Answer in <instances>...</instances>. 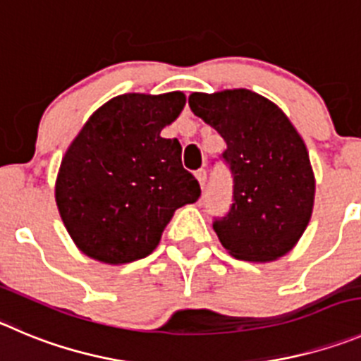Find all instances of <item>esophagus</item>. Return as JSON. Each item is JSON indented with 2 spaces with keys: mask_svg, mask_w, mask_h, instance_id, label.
Instances as JSON below:
<instances>
[{
  "mask_svg": "<svg viewBox=\"0 0 361 361\" xmlns=\"http://www.w3.org/2000/svg\"><path fill=\"white\" fill-rule=\"evenodd\" d=\"M196 178H197V181H200L201 188H204V185H207V171L204 169L196 171Z\"/></svg>",
  "mask_w": 361,
  "mask_h": 361,
  "instance_id": "1",
  "label": "esophagus"
}]
</instances>
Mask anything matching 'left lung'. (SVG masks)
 <instances>
[{"instance_id":"1","label":"left lung","mask_w":361,"mask_h":361,"mask_svg":"<svg viewBox=\"0 0 361 361\" xmlns=\"http://www.w3.org/2000/svg\"><path fill=\"white\" fill-rule=\"evenodd\" d=\"M188 106L226 142L233 203L214 230L231 257L272 262L308 226L315 178L301 135L278 104L247 89L194 92Z\"/></svg>"}]
</instances>
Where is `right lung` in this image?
Listing matches in <instances>:
<instances>
[{"mask_svg": "<svg viewBox=\"0 0 361 361\" xmlns=\"http://www.w3.org/2000/svg\"><path fill=\"white\" fill-rule=\"evenodd\" d=\"M183 92L123 94L97 109L67 147L55 185L60 217L87 257L121 265L154 251L174 212L201 196L181 144L160 131Z\"/></svg>", "mask_w": 361, "mask_h": 361, "instance_id": "1", "label": "right lung"}]
</instances>
